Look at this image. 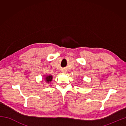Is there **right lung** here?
<instances>
[{
  "label": "right lung",
  "instance_id": "add662e5",
  "mask_svg": "<svg viewBox=\"0 0 126 126\" xmlns=\"http://www.w3.org/2000/svg\"><path fill=\"white\" fill-rule=\"evenodd\" d=\"M52 79H53V76H51V75H49V76H46V78H45V79L47 83H49L52 80Z\"/></svg>",
  "mask_w": 126,
  "mask_h": 126
}]
</instances>
